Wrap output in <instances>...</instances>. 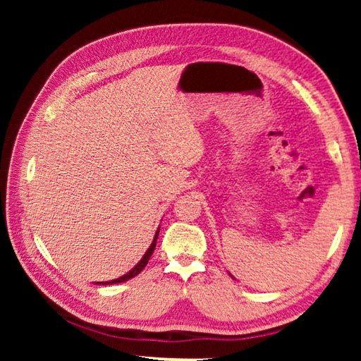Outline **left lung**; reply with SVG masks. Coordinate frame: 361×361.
Here are the masks:
<instances>
[{"instance_id":"left-lung-1","label":"left lung","mask_w":361,"mask_h":361,"mask_svg":"<svg viewBox=\"0 0 361 361\" xmlns=\"http://www.w3.org/2000/svg\"><path fill=\"white\" fill-rule=\"evenodd\" d=\"M231 277H232V276H231Z\"/></svg>"}]
</instances>
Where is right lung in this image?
Listing matches in <instances>:
<instances>
[{
	"label": "right lung",
	"mask_w": 361,
	"mask_h": 361,
	"mask_svg": "<svg viewBox=\"0 0 361 361\" xmlns=\"http://www.w3.org/2000/svg\"><path fill=\"white\" fill-rule=\"evenodd\" d=\"M157 235H159V229H157V232H156V235H154V240H152V243L149 245V248H148V252H146L145 255H143V258L140 259V262L138 264L132 269V271H129L127 274H124V276L122 277H119V279H114V280H109V282H97L99 285H113V283H122V282H127V280L129 279H133L135 276H138L140 272L143 271L145 269V266L148 264V261H149V258H151V255H152V252H154V248H156V240H157Z\"/></svg>",
	"instance_id": "1"
}]
</instances>
